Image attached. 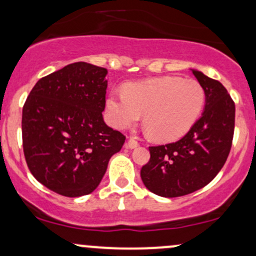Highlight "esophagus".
<instances>
[{
    "instance_id": "obj_1",
    "label": "esophagus",
    "mask_w": 256,
    "mask_h": 256,
    "mask_svg": "<svg viewBox=\"0 0 256 256\" xmlns=\"http://www.w3.org/2000/svg\"><path fill=\"white\" fill-rule=\"evenodd\" d=\"M138 142H136V139H129L128 142L126 144V146L128 148V149H136V146H138Z\"/></svg>"
}]
</instances>
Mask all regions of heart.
Listing matches in <instances>:
<instances>
[{
  "label": "heart",
  "mask_w": 256,
  "mask_h": 256,
  "mask_svg": "<svg viewBox=\"0 0 256 256\" xmlns=\"http://www.w3.org/2000/svg\"><path fill=\"white\" fill-rule=\"evenodd\" d=\"M205 89L195 79L164 76L124 86V92H111L106 98V116L114 128L124 130L139 122L156 142L182 138L202 114Z\"/></svg>",
  "instance_id": "1"
}]
</instances>
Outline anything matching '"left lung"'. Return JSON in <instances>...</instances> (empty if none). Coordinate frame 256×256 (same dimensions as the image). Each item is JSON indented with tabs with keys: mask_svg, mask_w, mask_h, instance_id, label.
I'll return each instance as SVG.
<instances>
[{
	"mask_svg": "<svg viewBox=\"0 0 256 256\" xmlns=\"http://www.w3.org/2000/svg\"><path fill=\"white\" fill-rule=\"evenodd\" d=\"M192 72L205 89L202 117L178 142L149 148L150 161L140 171L144 186L164 198L183 196L210 183L232 145L234 102L220 82L198 70Z\"/></svg>",
	"mask_w": 256,
	"mask_h": 256,
	"instance_id": "obj_1",
	"label": "left lung"
}]
</instances>
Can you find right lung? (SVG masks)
<instances>
[{
	"instance_id": "right-lung-1",
	"label": "right lung",
	"mask_w": 256,
	"mask_h": 256,
	"mask_svg": "<svg viewBox=\"0 0 256 256\" xmlns=\"http://www.w3.org/2000/svg\"><path fill=\"white\" fill-rule=\"evenodd\" d=\"M107 70L76 62L41 78L22 117L23 149L30 172L64 196L92 193L126 136L106 124Z\"/></svg>"
}]
</instances>
